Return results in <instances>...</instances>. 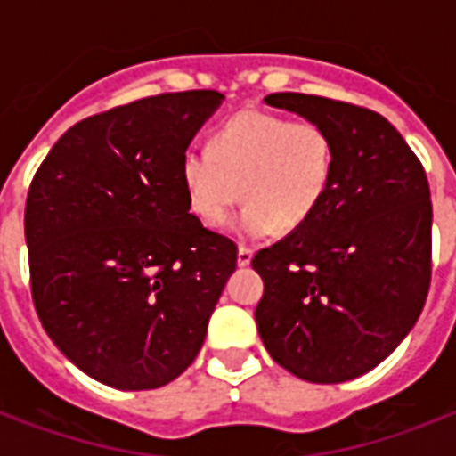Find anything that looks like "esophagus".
<instances>
[{"mask_svg":"<svg viewBox=\"0 0 456 456\" xmlns=\"http://www.w3.org/2000/svg\"><path fill=\"white\" fill-rule=\"evenodd\" d=\"M250 260H253V250H250L248 246H239V253H236V263H239V267L250 265Z\"/></svg>","mask_w":456,"mask_h":456,"instance_id":"esophagus-1","label":"esophagus"}]
</instances>
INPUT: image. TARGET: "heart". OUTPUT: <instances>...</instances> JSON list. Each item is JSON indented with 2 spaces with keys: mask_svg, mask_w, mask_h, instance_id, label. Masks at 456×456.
<instances>
[{
  "mask_svg": "<svg viewBox=\"0 0 456 456\" xmlns=\"http://www.w3.org/2000/svg\"><path fill=\"white\" fill-rule=\"evenodd\" d=\"M336 151L317 123L241 110L215 130L210 151L191 146L179 165L186 200L206 224L227 217L236 200L234 232L260 239L279 227L300 229L317 215L331 189Z\"/></svg>",
  "mask_w": 456,
  "mask_h": 456,
  "instance_id": "b5f03b06",
  "label": "heart"
}]
</instances>
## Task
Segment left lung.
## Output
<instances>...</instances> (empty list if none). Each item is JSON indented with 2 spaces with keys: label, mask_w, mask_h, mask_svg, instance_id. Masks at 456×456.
<instances>
[{
  "label": "left lung",
  "mask_w": 456,
  "mask_h": 456,
  "mask_svg": "<svg viewBox=\"0 0 456 456\" xmlns=\"http://www.w3.org/2000/svg\"><path fill=\"white\" fill-rule=\"evenodd\" d=\"M267 106L322 125L336 167L307 224L257 250L256 322L272 360L310 383L367 374L395 350L431 286V189L403 134L374 110L279 92Z\"/></svg>",
  "instance_id": "left-lung-1"
}]
</instances>
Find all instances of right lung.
Wrapping results in <instances>:
<instances>
[{
    "mask_svg": "<svg viewBox=\"0 0 456 456\" xmlns=\"http://www.w3.org/2000/svg\"><path fill=\"white\" fill-rule=\"evenodd\" d=\"M222 99L191 89L85 118L32 177V303L53 346L110 388L175 381L236 270V243L189 213L179 175Z\"/></svg>",
    "mask_w": 456,
    "mask_h": 456,
    "instance_id": "obj_1",
    "label": "right lung"
}]
</instances>
